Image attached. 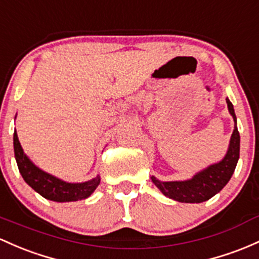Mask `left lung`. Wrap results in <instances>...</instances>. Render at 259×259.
<instances>
[{"label":"left lung","mask_w":259,"mask_h":259,"mask_svg":"<svg viewBox=\"0 0 259 259\" xmlns=\"http://www.w3.org/2000/svg\"><path fill=\"white\" fill-rule=\"evenodd\" d=\"M230 114L235 120V129L230 140V146L225 157L219 163L211 164L204 171L199 172L192 180L183 182H161L152 177L155 186L166 197L181 203H203L214 197L226 186L234 173L238 157H240V133L236 125L234 106L226 98Z\"/></svg>","instance_id":"left-lung-1"}]
</instances>
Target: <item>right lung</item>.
Wrapping results in <instances>:
<instances>
[{
	"label": "right lung",
	"mask_w": 259,
	"mask_h": 259,
	"mask_svg": "<svg viewBox=\"0 0 259 259\" xmlns=\"http://www.w3.org/2000/svg\"><path fill=\"white\" fill-rule=\"evenodd\" d=\"M13 145L14 157H16L22 177L35 192H38L45 199L54 201H76L86 199L95 192L101 182V178L97 176L96 178L84 182V183H66L49 173L39 169L24 155L16 130L13 134Z\"/></svg>",
	"instance_id": "obj_1"
}]
</instances>
